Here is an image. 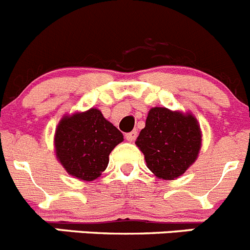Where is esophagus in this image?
Returning a JSON list of instances; mask_svg holds the SVG:
<instances>
[{"label":"esophagus","instance_id":"obj_1","mask_svg":"<svg viewBox=\"0 0 250 250\" xmlns=\"http://www.w3.org/2000/svg\"><path fill=\"white\" fill-rule=\"evenodd\" d=\"M125 137H126L127 141L132 143V141H134L135 139H136V137H137V131H136V130H134V131H131V132H129V134L125 135Z\"/></svg>","mask_w":250,"mask_h":250}]
</instances>
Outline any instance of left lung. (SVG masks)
Masks as SVG:
<instances>
[{
	"label": "left lung",
	"mask_w": 250,
	"mask_h": 250,
	"mask_svg": "<svg viewBox=\"0 0 250 250\" xmlns=\"http://www.w3.org/2000/svg\"><path fill=\"white\" fill-rule=\"evenodd\" d=\"M135 144L144 153L148 170L171 181L194 164L202 147V131L191 113L155 106Z\"/></svg>",
	"instance_id": "left-lung-1"
}]
</instances>
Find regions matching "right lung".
<instances>
[{"mask_svg": "<svg viewBox=\"0 0 250 250\" xmlns=\"http://www.w3.org/2000/svg\"><path fill=\"white\" fill-rule=\"evenodd\" d=\"M124 136L97 107L64 115L54 134L57 160L70 176L84 182L97 180L109 155Z\"/></svg>", "mask_w": 250, "mask_h": 250, "instance_id": "add662e5", "label": "right lung"}]
</instances>
